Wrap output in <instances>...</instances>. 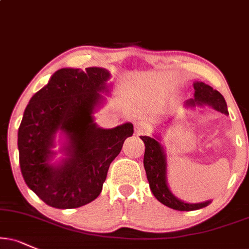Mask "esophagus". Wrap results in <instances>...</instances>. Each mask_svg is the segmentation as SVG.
Masks as SVG:
<instances>
[{"instance_id":"34e87169","label":"esophagus","mask_w":249,"mask_h":249,"mask_svg":"<svg viewBox=\"0 0 249 249\" xmlns=\"http://www.w3.org/2000/svg\"><path fill=\"white\" fill-rule=\"evenodd\" d=\"M150 130V124L144 121H136L135 122V134L136 135H144Z\"/></svg>"}]
</instances>
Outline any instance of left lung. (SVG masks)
I'll use <instances>...</instances> for the list:
<instances>
[{
	"label": "left lung",
	"mask_w": 249,
	"mask_h": 249,
	"mask_svg": "<svg viewBox=\"0 0 249 249\" xmlns=\"http://www.w3.org/2000/svg\"><path fill=\"white\" fill-rule=\"evenodd\" d=\"M195 94L194 99H190L186 103L187 106L195 105H209L213 107L220 113L229 115L228 106L224 97L218 91L213 90L209 85L202 82L194 83ZM141 139L145 144V152H144V168L146 172L150 188L152 194L162 203L171 209L178 211H193L202 209L211 203V201L203 203H185L178 199L176 196L168 189L166 182V157H165L164 149L157 140L151 139L149 136H141Z\"/></svg>",
	"instance_id": "left-lung-1"
}]
</instances>
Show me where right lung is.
I'll return each instance as SVG.
<instances>
[{"mask_svg": "<svg viewBox=\"0 0 249 249\" xmlns=\"http://www.w3.org/2000/svg\"><path fill=\"white\" fill-rule=\"evenodd\" d=\"M106 69L62 68L31 98L18 129L19 166L26 185L46 204L73 209L96 199L110 162L134 134L131 124L103 129L92 113L106 91ZM57 130L70 139V157L57 167L48 164Z\"/></svg>", "mask_w": 249, "mask_h": 249, "instance_id": "right-lung-1", "label": "right lung"}]
</instances>
